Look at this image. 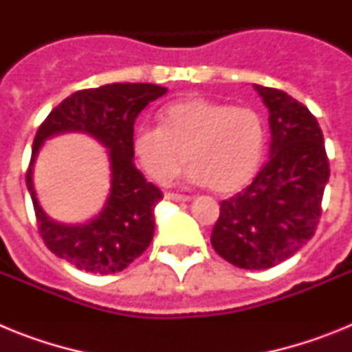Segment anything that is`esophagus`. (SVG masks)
Masks as SVG:
<instances>
[{
	"label": "esophagus",
	"instance_id": "esophagus-1",
	"mask_svg": "<svg viewBox=\"0 0 352 352\" xmlns=\"http://www.w3.org/2000/svg\"><path fill=\"white\" fill-rule=\"evenodd\" d=\"M166 199L167 201H174V203H188L190 201V197L188 195H183V194H166Z\"/></svg>",
	"mask_w": 352,
	"mask_h": 352
}]
</instances>
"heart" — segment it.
Instances as JSON below:
<instances>
[{"label":"heart","instance_id":"obj_1","mask_svg":"<svg viewBox=\"0 0 352 352\" xmlns=\"http://www.w3.org/2000/svg\"><path fill=\"white\" fill-rule=\"evenodd\" d=\"M162 126L139 125L132 149L149 178L167 183L190 162L186 182L231 194L247 185L263 160L266 126L257 111L188 98L160 113Z\"/></svg>","mask_w":352,"mask_h":352}]
</instances>
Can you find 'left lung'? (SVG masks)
<instances>
[{"mask_svg":"<svg viewBox=\"0 0 352 352\" xmlns=\"http://www.w3.org/2000/svg\"><path fill=\"white\" fill-rule=\"evenodd\" d=\"M270 113V160L254 182L220 203L211 245L243 270H266L314 236L329 178L321 126L285 91L254 84Z\"/></svg>","mask_w":352,"mask_h":352,"instance_id":"1","label":"left lung"}]
</instances>
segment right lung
<instances>
[{"mask_svg":"<svg viewBox=\"0 0 352 352\" xmlns=\"http://www.w3.org/2000/svg\"><path fill=\"white\" fill-rule=\"evenodd\" d=\"M164 86L113 82L67 96L45 118L33 141L28 192L35 208L40 236L56 256L96 275L125 270L149 247L155 232V206L164 197L133 166L132 135L139 113L166 95ZM86 133L108 148L109 194L102 210L86 223L63 224L39 206L32 173L43 142L61 133Z\"/></svg>","mask_w":352,"mask_h":352,"instance_id":"1","label":"right lung"}]
</instances>
